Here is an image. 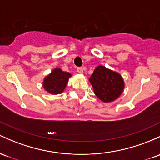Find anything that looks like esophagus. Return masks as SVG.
<instances>
[{
    "mask_svg": "<svg viewBox=\"0 0 160 160\" xmlns=\"http://www.w3.org/2000/svg\"><path fill=\"white\" fill-rule=\"evenodd\" d=\"M77 71L79 73H83V68H77Z\"/></svg>",
    "mask_w": 160,
    "mask_h": 160,
    "instance_id": "obj_1",
    "label": "esophagus"
}]
</instances>
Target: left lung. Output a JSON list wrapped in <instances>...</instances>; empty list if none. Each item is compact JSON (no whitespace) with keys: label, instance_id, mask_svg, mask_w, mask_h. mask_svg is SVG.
<instances>
[{"label":"left lung","instance_id":"8db88e82","mask_svg":"<svg viewBox=\"0 0 160 160\" xmlns=\"http://www.w3.org/2000/svg\"><path fill=\"white\" fill-rule=\"evenodd\" d=\"M89 80L96 96L105 102L118 99L124 87L122 76L104 66H98Z\"/></svg>","mask_w":160,"mask_h":160}]
</instances>
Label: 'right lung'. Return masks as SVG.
Masks as SVG:
<instances>
[{
	"label": "right lung",
	"mask_w": 160,
	"mask_h": 160,
	"mask_svg": "<svg viewBox=\"0 0 160 160\" xmlns=\"http://www.w3.org/2000/svg\"><path fill=\"white\" fill-rule=\"evenodd\" d=\"M71 74L62 71L59 68H55L48 75L43 82V87L47 92L51 94H60L65 89L68 79Z\"/></svg>",
	"instance_id": "obj_1"
}]
</instances>
